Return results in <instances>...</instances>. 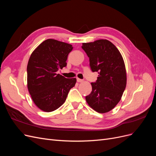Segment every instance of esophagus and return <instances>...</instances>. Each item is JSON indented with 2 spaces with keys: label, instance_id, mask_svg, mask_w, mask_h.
<instances>
[{
  "label": "esophagus",
  "instance_id": "1",
  "mask_svg": "<svg viewBox=\"0 0 156 156\" xmlns=\"http://www.w3.org/2000/svg\"><path fill=\"white\" fill-rule=\"evenodd\" d=\"M77 81L78 83H82L83 81V80L81 79H79V78H77Z\"/></svg>",
  "mask_w": 156,
  "mask_h": 156
}]
</instances>
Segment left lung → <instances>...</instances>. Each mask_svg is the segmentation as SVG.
Masks as SVG:
<instances>
[{"label": "left lung", "instance_id": "left-lung-1", "mask_svg": "<svg viewBox=\"0 0 156 156\" xmlns=\"http://www.w3.org/2000/svg\"><path fill=\"white\" fill-rule=\"evenodd\" d=\"M82 49L88 56L92 71L99 74L97 81L91 83L92 90L86 96V101L96 112H107L120 101L126 87L124 59L116 46L107 40L83 43Z\"/></svg>", "mask_w": 156, "mask_h": 156}]
</instances>
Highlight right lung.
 Listing matches in <instances>:
<instances>
[{"mask_svg":"<svg viewBox=\"0 0 156 156\" xmlns=\"http://www.w3.org/2000/svg\"><path fill=\"white\" fill-rule=\"evenodd\" d=\"M71 44L53 39L40 44L32 52L27 65V87L35 105L45 112L57 109L66 100L76 78L57 73L67 65Z\"/></svg>","mask_w":156,"mask_h":156,"instance_id":"add662e5","label":"right lung"}]
</instances>
